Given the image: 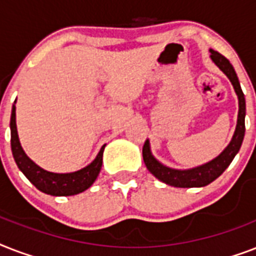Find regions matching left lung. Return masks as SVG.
<instances>
[{
  "label": "left lung",
  "mask_w": 256,
  "mask_h": 256,
  "mask_svg": "<svg viewBox=\"0 0 256 256\" xmlns=\"http://www.w3.org/2000/svg\"><path fill=\"white\" fill-rule=\"evenodd\" d=\"M211 52V60L215 62V65L218 66L219 69L222 70L223 73L226 74L228 80L231 81L232 86L235 88V92L238 96L239 100V112H238V124H236V128H235L234 136L231 140L230 144L224 148V152L219 156H216L215 160L206 164H202L199 168H191V170H175V168H170L160 164L158 160L152 156L150 152V144L148 140H146L142 148V156H144V164L148 170L152 172L156 178L164 182L166 184L174 187H202L206 186L208 183L218 178L219 175L222 174L223 171L228 168V164H231V160H234V156H236V152H239V148L242 146L243 136H244V116H246V100H244V94H243L240 85H239L238 77L235 73L234 68L230 64V61L227 60L224 56L219 54L215 50H210Z\"/></svg>",
  "instance_id": "obj_1"
}]
</instances>
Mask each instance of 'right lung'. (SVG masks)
I'll return each mask as SVG.
<instances>
[{
  "instance_id": "obj_1",
  "label": "right lung",
  "mask_w": 256,
  "mask_h": 256,
  "mask_svg": "<svg viewBox=\"0 0 256 256\" xmlns=\"http://www.w3.org/2000/svg\"><path fill=\"white\" fill-rule=\"evenodd\" d=\"M10 130H12V152L18 168L25 174V176L37 187L38 190L45 194L54 196H68V195L80 194L82 191L92 186L100 174L102 168V156L106 144L100 148L98 156L92 164L76 172L69 174H56L50 172L34 164L29 156L22 150L17 134V124H16V106L12 108V118H10Z\"/></svg>"
}]
</instances>
